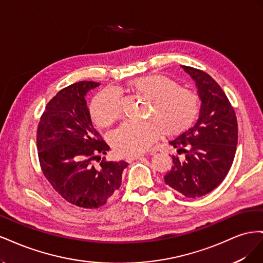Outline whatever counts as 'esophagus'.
Listing matches in <instances>:
<instances>
[{
	"mask_svg": "<svg viewBox=\"0 0 263 263\" xmlns=\"http://www.w3.org/2000/svg\"><path fill=\"white\" fill-rule=\"evenodd\" d=\"M155 153L154 151H150V153L148 154V155H154ZM141 156L140 155H134V156H127L126 157V161L127 162H132V161H134V160H137V159H139Z\"/></svg>",
	"mask_w": 263,
	"mask_h": 263,
	"instance_id": "esophagus-1",
	"label": "esophagus"
}]
</instances>
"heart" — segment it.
<instances>
[{"mask_svg":"<svg viewBox=\"0 0 263 263\" xmlns=\"http://www.w3.org/2000/svg\"><path fill=\"white\" fill-rule=\"evenodd\" d=\"M127 89L147 100L144 122H126L112 135V145L119 155L145 153L159 138L161 130L174 136L194 123L200 109V98L160 74L140 77L127 83ZM93 122L102 127L115 123L122 113V102L116 91L100 92L91 103Z\"/></svg>","mask_w":263,"mask_h":263,"instance_id":"obj_1","label":"heart"}]
</instances>
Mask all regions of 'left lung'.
Segmentation results:
<instances>
[{"instance_id": "left-lung-1", "label": "left lung", "mask_w": 263, "mask_h": 263, "mask_svg": "<svg viewBox=\"0 0 263 263\" xmlns=\"http://www.w3.org/2000/svg\"><path fill=\"white\" fill-rule=\"evenodd\" d=\"M193 79L201 100L200 116L191 127L169 144L179 155L164 176L166 185L190 198L216 189L233 164L238 142L235 110L225 92L202 70L181 66Z\"/></svg>"}]
</instances>
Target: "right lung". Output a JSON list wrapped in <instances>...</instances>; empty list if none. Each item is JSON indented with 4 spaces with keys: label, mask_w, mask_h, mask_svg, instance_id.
Segmentation results:
<instances>
[{
    "label": "right lung",
    "mask_w": 263,
    "mask_h": 263,
    "mask_svg": "<svg viewBox=\"0 0 263 263\" xmlns=\"http://www.w3.org/2000/svg\"><path fill=\"white\" fill-rule=\"evenodd\" d=\"M100 85L80 81L59 91L47 104L37 129L39 163L55 192L71 204L99 209L119 189L125 161L94 166L109 150L92 125L86 93Z\"/></svg>",
    "instance_id": "add662e5"
}]
</instances>
